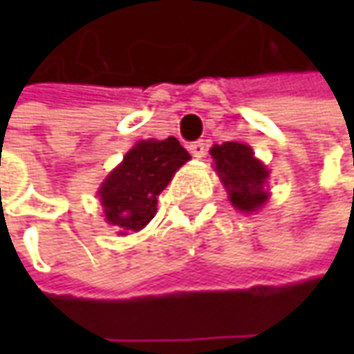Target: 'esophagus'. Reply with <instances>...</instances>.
<instances>
[{"mask_svg": "<svg viewBox=\"0 0 354 354\" xmlns=\"http://www.w3.org/2000/svg\"><path fill=\"white\" fill-rule=\"evenodd\" d=\"M189 151H191V156L193 157H205L207 153V142L205 140H198V142L189 143Z\"/></svg>", "mask_w": 354, "mask_h": 354, "instance_id": "1", "label": "esophagus"}]
</instances>
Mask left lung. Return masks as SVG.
<instances>
[{"instance_id":"left-lung-1","label":"left lung","mask_w":354,"mask_h":354,"mask_svg":"<svg viewBox=\"0 0 354 354\" xmlns=\"http://www.w3.org/2000/svg\"><path fill=\"white\" fill-rule=\"evenodd\" d=\"M211 156L228 191L230 203L238 211L252 212L260 209L268 201V193L264 191L268 171L254 157L250 145L238 142L212 145Z\"/></svg>"}]
</instances>
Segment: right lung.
Instances as JSON below:
<instances>
[{
	"label": "right lung",
	"mask_w": 354,
	"mask_h": 354,
	"mask_svg": "<svg viewBox=\"0 0 354 354\" xmlns=\"http://www.w3.org/2000/svg\"><path fill=\"white\" fill-rule=\"evenodd\" d=\"M189 157L175 138L136 143L98 191L106 221L122 234L142 230L156 216L159 193Z\"/></svg>",
	"instance_id": "right-lung-1"
}]
</instances>
